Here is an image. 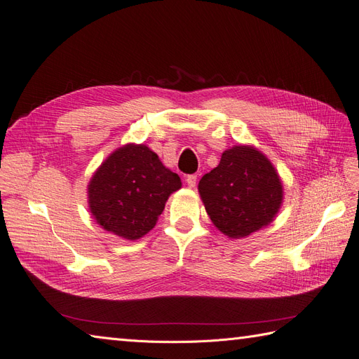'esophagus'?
I'll return each mask as SVG.
<instances>
[{
    "label": "esophagus",
    "mask_w": 359,
    "mask_h": 359,
    "mask_svg": "<svg viewBox=\"0 0 359 359\" xmlns=\"http://www.w3.org/2000/svg\"><path fill=\"white\" fill-rule=\"evenodd\" d=\"M196 181H198V177H196V175H189V177L186 178V182H187V186H189L190 189L196 187Z\"/></svg>",
    "instance_id": "esophagus-1"
}]
</instances>
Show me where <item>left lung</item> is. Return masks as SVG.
I'll return each instance as SVG.
<instances>
[{
  "mask_svg": "<svg viewBox=\"0 0 359 359\" xmlns=\"http://www.w3.org/2000/svg\"><path fill=\"white\" fill-rule=\"evenodd\" d=\"M212 224L241 240L276 219L283 203V182L271 160L253 145H233L198 186Z\"/></svg>",
  "mask_w": 359,
  "mask_h": 359,
  "instance_id": "8db88e82",
  "label": "left lung"
}]
</instances>
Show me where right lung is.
<instances>
[{"label":"right lung","instance_id":"add662e5","mask_svg":"<svg viewBox=\"0 0 359 359\" xmlns=\"http://www.w3.org/2000/svg\"><path fill=\"white\" fill-rule=\"evenodd\" d=\"M178 173L160 161L144 144L116 148L88 182V210L97 224L128 241L156 226L173 191L181 189Z\"/></svg>","mask_w":359,"mask_h":359}]
</instances>
